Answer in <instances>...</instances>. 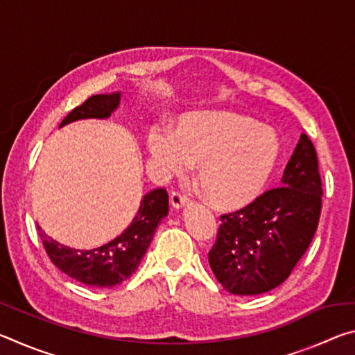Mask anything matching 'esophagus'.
<instances>
[{
    "label": "esophagus",
    "mask_w": 355,
    "mask_h": 355,
    "mask_svg": "<svg viewBox=\"0 0 355 355\" xmlns=\"http://www.w3.org/2000/svg\"><path fill=\"white\" fill-rule=\"evenodd\" d=\"M171 203H172V207L175 208V209H182L183 207H186L189 203V199L186 196H183L182 192H178V191H173L172 194H171Z\"/></svg>",
    "instance_id": "34e87169"
}]
</instances>
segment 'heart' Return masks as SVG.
<instances>
[{"instance_id":"1","label":"heart","mask_w":355,"mask_h":355,"mask_svg":"<svg viewBox=\"0 0 355 355\" xmlns=\"http://www.w3.org/2000/svg\"><path fill=\"white\" fill-rule=\"evenodd\" d=\"M147 147L161 172L183 175L199 164L197 184L219 209H239L261 194L280 155L277 133L235 111H194L175 128H153Z\"/></svg>"}]
</instances>
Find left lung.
<instances>
[{
	"mask_svg": "<svg viewBox=\"0 0 355 355\" xmlns=\"http://www.w3.org/2000/svg\"><path fill=\"white\" fill-rule=\"evenodd\" d=\"M321 197L316 150L307 135H300L280 188L220 216L208 255L219 284L238 296H254L284 284L315 236Z\"/></svg>",
	"mask_w": 355,
	"mask_h": 355,
	"instance_id": "1",
	"label": "left lung"
}]
</instances>
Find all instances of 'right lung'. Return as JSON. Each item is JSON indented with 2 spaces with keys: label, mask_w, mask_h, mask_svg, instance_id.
I'll return each mask as SVG.
<instances>
[{
  "label": "right lung",
  "mask_w": 355,
  "mask_h": 355,
  "mask_svg": "<svg viewBox=\"0 0 355 355\" xmlns=\"http://www.w3.org/2000/svg\"><path fill=\"white\" fill-rule=\"evenodd\" d=\"M120 105V92L92 95L65 117L59 128L83 119H107ZM169 213L166 189H153L144 196L136 216L127 228L111 241L94 249H73L58 243L39 228L48 257L69 277L87 286L112 288L130 279L152 243L156 227Z\"/></svg>",
  "instance_id": "right-lung-1"
}]
</instances>
